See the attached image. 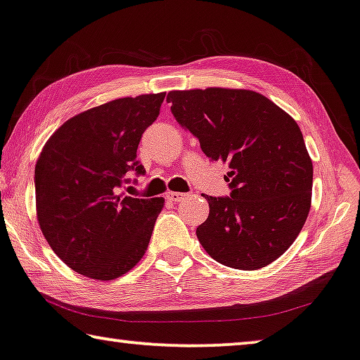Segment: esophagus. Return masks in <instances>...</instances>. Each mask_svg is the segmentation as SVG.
<instances>
[{"instance_id": "34e87169", "label": "esophagus", "mask_w": 360, "mask_h": 360, "mask_svg": "<svg viewBox=\"0 0 360 360\" xmlns=\"http://www.w3.org/2000/svg\"><path fill=\"white\" fill-rule=\"evenodd\" d=\"M184 197H186V194H182V192H168V194H166V198L173 203L181 202Z\"/></svg>"}]
</instances>
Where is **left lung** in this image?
Here are the masks:
<instances>
[{
	"instance_id": "8db88e82",
	"label": "left lung",
	"mask_w": 360,
	"mask_h": 360,
	"mask_svg": "<svg viewBox=\"0 0 360 360\" xmlns=\"http://www.w3.org/2000/svg\"><path fill=\"white\" fill-rule=\"evenodd\" d=\"M166 100L210 162L231 168L229 197L203 195L210 213L197 228L202 248L238 270L270 265L310 210L314 168L297 122L252 90H176Z\"/></svg>"
}]
</instances>
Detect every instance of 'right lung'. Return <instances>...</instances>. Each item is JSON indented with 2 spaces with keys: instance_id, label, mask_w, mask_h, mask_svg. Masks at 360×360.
<instances>
[{
  "instance_id": "add662e5",
  "label": "right lung",
  "mask_w": 360,
  "mask_h": 360,
  "mask_svg": "<svg viewBox=\"0 0 360 360\" xmlns=\"http://www.w3.org/2000/svg\"><path fill=\"white\" fill-rule=\"evenodd\" d=\"M165 94L120 98L64 122L35 165L37 217L55 254L74 271L115 280L142 259L163 197L122 194L142 134L160 115ZM136 182V179H134Z\"/></svg>"
}]
</instances>
